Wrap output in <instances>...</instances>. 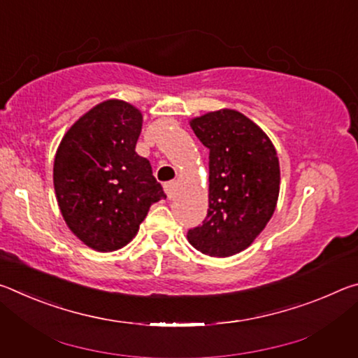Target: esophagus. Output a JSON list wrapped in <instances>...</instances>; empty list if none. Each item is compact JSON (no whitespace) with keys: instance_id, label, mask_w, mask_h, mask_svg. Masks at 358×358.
<instances>
[{"instance_id":"esophagus-1","label":"esophagus","mask_w":358,"mask_h":358,"mask_svg":"<svg viewBox=\"0 0 358 358\" xmlns=\"http://www.w3.org/2000/svg\"><path fill=\"white\" fill-rule=\"evenodd\" d=\"M177 187H178L177 181H169V183L164 185V189H166V194L169 199H173L175 196H177Z\"/></svg>"}]
</instances>
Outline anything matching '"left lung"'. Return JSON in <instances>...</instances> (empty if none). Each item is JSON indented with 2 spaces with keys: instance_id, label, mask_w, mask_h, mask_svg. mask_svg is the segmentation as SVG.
Listing matches in <instances>:
<instances>
[{
  "instance_id": "1",
  "label": "left lung",
  "mask_w": 358,
  "mask_h": 358,
  "mask_svg": "<svg viewBox=\"0 0 358 358\" xmlns=\"http://www.w3.org/2000/svg\"><path fill=\"white\" fill-rule=\"evenodd\" d=\"M210 150L208 211L187 241L210 257H230L252 245L275 213L280 159L270 137L238 110L221 108L189 121Z\"/></svg>"
}]
</instances>
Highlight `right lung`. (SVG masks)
<instances>
[{"label":"right lung","mask_w":358,"mask_h":358,"mask_svg":"<svg viewBox=\"0 0 358 358\" xmlns=\"http://www.w3.org/2000/svg\"><path fill=\"white\" fill-rule=\"evenodd\" d=\"M143 117L107 99L82 115L58 145L53 186L71 232L99 252L136 237L151 203L166 197L147 157L136 153Z\"/></svg>","instance_id":"obj_1"}]
</instances>
